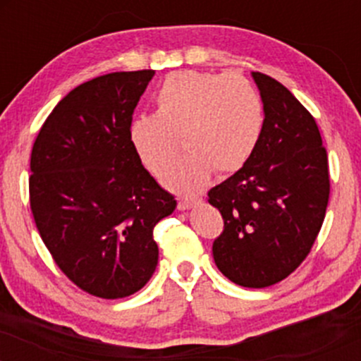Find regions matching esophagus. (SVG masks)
I'll list each match as a JSON object with an SVG mask.
<instances>
[{
    "instance_id": "obj_1",
    "label": "esophagus",
    "mask_w": 361,
    "mask_h": 361,
    "mask_svg": "<svg viewBox=\"0 0 361 361\" xmlns=\"http://www.w3.org/2000/svg\"><path fill=\"white\" fill-rule=\"evenodd\" d=\"M197 202H200V198H181V200H178V209L188 210V209H192Z\"/></svg>"
}]
</instances>
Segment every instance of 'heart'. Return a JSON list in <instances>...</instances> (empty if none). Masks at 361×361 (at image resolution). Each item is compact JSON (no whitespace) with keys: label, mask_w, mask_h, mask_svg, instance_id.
<instances>
[{"label":"heart","mask_w":361,"mask_h":361,"mask_svg":"<svg viewBox=\"0 0 361 361\" xmlns=\"http://www.w3.org/2000/svg\"><path fill=\"white\" fill-rule=\"evenodd\" d=\"M156 114L130 123V142L140 163L163 176L180 151H188L164 176L180 193H195L212 171L229 175L250 161L264 126L259 93L239 73L176 71L161 82Z\"/></svg>","instance_id":"heart-1"}]
</instances>
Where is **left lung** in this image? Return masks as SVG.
Instances as JSON below:
<instances>
[{"instance_id":"left-lung-1","label":"left lung","mask_w":361,"mask_h":361,"mask_svg":"<svg viewBox=\"0 0 361 361\" xmlns=\"http://www.w3.org/2000/svg\"><path fill=\"white\" fill-rule=\"evenodd\" d=\"M264 109L263 134L241 169L209 192L224 219L215 264L234 283L264 288L307 258L329 202V164L310 111L281 82L252 73Z\"/></svg>"}]
</instances>
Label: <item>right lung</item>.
Here are the masks:
<instances>
[{"label": "right lung", "instance_id": "right-lung-1", "mask_svg": "<svg viewBox=\"0 0 361 361\" xmlns=\"http://www.w3.org/2000/svg\"><path fill=\"white\" fill-rule=\"evenodd\" d=\"M152 69L110 73L69 91L37 135L28 192L40 238L61 271L100 299H123L157 264L156 224L176 200L130 142Z\"/></svg>", "mask_w": 361, "mask_h": 361}]
</instances>
